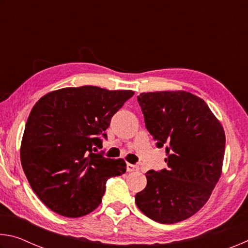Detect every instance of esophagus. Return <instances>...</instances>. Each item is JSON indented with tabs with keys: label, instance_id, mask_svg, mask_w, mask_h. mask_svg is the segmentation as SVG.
<instances>
[{
	"label": "esophagus",
	"instance_id": "34e87169",
	"mask_svg": "<svg viewBox=\"0 0 248 248\" xmlns=\"http://www.w3.org/2000/svg\"><path fill=\"white\" fill-rule=\"evenodd\" d=\"M139 170V166L134 165V164H130V163H127V170L128 171H134Z\"/></svg>",
	"mask_w": 248,
	"mask_h": 248
}]
</instances>
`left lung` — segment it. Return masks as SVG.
<instances>
[{"mask_svg": "<svg viewBox=\"0 0 248 248\" xmlns=\"http://www.w3.org/2000/svg\"><path fill=\"white\" fill-rule=\"evenodd\" d=\"M148 131L167 153V170H149L136 195L144 215L158 223L186 220L203 207L219 180L225 134L208 105L185 91L138 96Z\"/></svg>", "mask_w": 248, "mask_h": 248, "instance_id": "left-lung-1", "label": "left lung"}]
</instances>
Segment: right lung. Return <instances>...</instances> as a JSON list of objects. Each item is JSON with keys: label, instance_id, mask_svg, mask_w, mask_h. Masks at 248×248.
Instances as JSON below:
<instances>
[{"label": "right lung", "instance_id": "add662e5", "mask_svg": "<svg viewBox=\"0 0 248 248\" xmlns=\"http://www.w3.org/2000/svg\"><path fill=\"white\" fill-rule=\"evenodd\" d=\"M132 91L66 87L41 97L25 127L20 162L39 199L58 215L78 217L98 207L110 177L125 173L123 158L97 152L110 120Z\"/></svg>", "mask_w": 248, "mask_h": 248}]
</instances>
